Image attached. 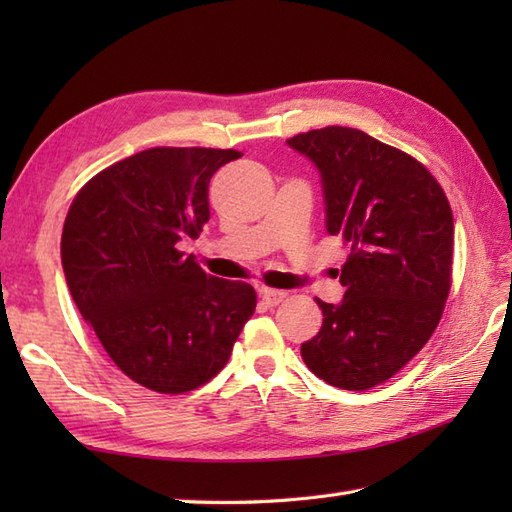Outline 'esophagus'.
<instances>
[{
    "mask_svg": "<svg viewBox=\"0 0 512 512\" xmlns=\"http://www.w3.org/2000/svg\"><path fill=\"white\" fill-rule=\"evenodd\" d=\"M259 295H262V301L266 303L268 308H273V306H277V303L286 299L284 290H273V288H264L262 292H259Z\"/></svg>",
    "mask_w": 512,
    "mask_h": 512,
    "instance_id": "1",
    "label": "esophagus"
}]
</instances>
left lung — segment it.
<instances>
[{
  "mask_svg": "<svg viewBox=\"0 0 512 512\" xmlns=\"http://www.w3.org/2000/svg\"><path fill=\"white\" fill-rule=\"evenodd\" d=\"M286 143L319 169L325 228L343 237L341 303L319 301L323 325L301 345L328 385L385 383L431 339L451 290L453 213L438 180L405 151L352 127Z\"/></svg>",
  "mask_w": 512,
  "mask_h": 512,
  "instance_id": "1",
  "label": "left lung"
}]
</instances>
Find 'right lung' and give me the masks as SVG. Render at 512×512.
Here are the masks:
<instances>
[{
  "mask_svg": "<svg viewBox=\"0 0 512 512\" xmlns=\"http://www.w3.org/2000/svg\"><path fill=\"white\" fill-rule=\"evenodd\" d=\"M235 149L154 147L76 193L61 264L81 317L138 385L184 394L220 372L257 295L206 275L178 250L209 222V182Z\"/></svg>",
  "mask_w": 512,
  "mask_h": 512,
  "instance_id": "add662e5",
  "label": "right lung"
}]
</instances>
